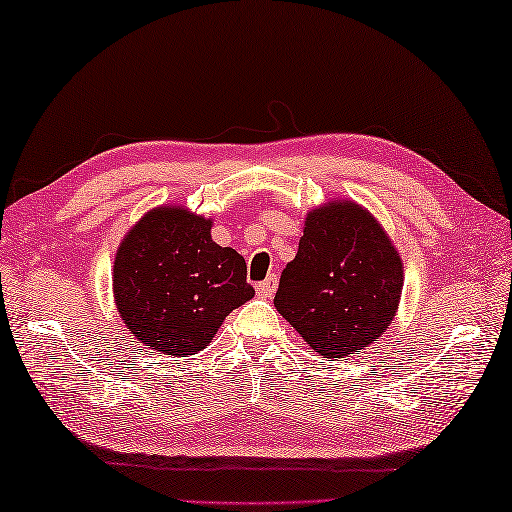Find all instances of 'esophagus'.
Masks as SVG:
<instances>
[{
	"mask_svg": "<svg viewBox=\"0 0 512 512\" xmlns=\"http://www.w3.org/2000/svg\"><path fill=\"white\" fill-rule=\"evenodd\" d=\"M276 285H279V279H276V274H270V276H267L265 281L256 283V292H258V297H263V299L272 297L274 290H276Z\"/></svg>",
	"mask_w": 512,
	"mask_h": 512,
	"instance_id": "1",
	"label": "esophagus"
}]
</instances>
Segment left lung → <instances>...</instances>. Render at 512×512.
I'll use <instances>...</instances> for the list:
<instances>
[{
    "mask_svg": "<svg viewBox=\"0 0 512 512\" xmlns=\"http://www.w3.org/2000/svg\"><path fill=\"white\" fill-rule=\"evenodd\" d=\"M402 261L371 213L330 202L308 213L274 306L326 357L357 355L396 317Z\"/></svg>",
    "mask_w": 512,
    "mask_h": 512,
    "instance_id": "1",
    "label": "left lung"
}]
</instances>
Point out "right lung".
Instances as JSON below:
<instances>
[{"label":"right lung","mask_w":512,"mask_h":512,"mask_svg":"<svg viewBox=\"0 0 512 512\" xmlns=\"http://www.w3.org/2000/svg\"><path fill=\"white\" fill-rule=\"evenodd\" d=\"M251 297L245 258L215 245L211 220L179 206L150 211L116 251L119 315L141 344L164 355L202 351Z\"/></svg>","instance_id":"obj_1"}]
</instances>
